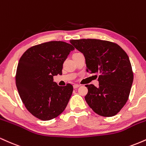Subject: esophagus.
<instances>
[{
    "mask_svg": "<svg viewBox=\"0 0 146 146\" xmlns=\"http://www.w3.org/2000/svg\"><path fill=\"white\" fill-rule=\"evenodd\" d=\"M80 84H74L73 85V88H78V87H80Z\"/></svg>",
    "mask_w": 146,
    "mask_h": 146,
    "instance_id": "obj_1",
    "label": "esophagus"
}]
</instances>
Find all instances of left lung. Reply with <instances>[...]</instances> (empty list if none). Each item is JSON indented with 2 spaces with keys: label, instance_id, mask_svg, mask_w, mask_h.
Segmentation results:
<instances>
[{
  "label": "left lung",
  "instance_id": "1",
  "mask_svg": "<svg viewBox=\"0 0 146 146\" xmlns=\"http://www.w3.org/2000/svg\"><path fill=\"white\" fill-rule=\"evenodd\" d=\"M70 42L84 56L86 71L100 74L99 87L86 85L87 104L99 115L115 116L128 101L133 82L127 53L116 43L106 40L80 39Z\"/></svg>",
  "mask_w": 146,
  "mask_h": 146
}]
</instances>
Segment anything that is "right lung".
<instances>
[{"label":"right lung","mask_w":146,"mask_h":146,"mask_svg":"<svg viewBox=\"0 0 146 146\" xmlns=\"http://www.w3.org/2000/svg\"><path fill=\"white\" fill-rule=\"evenodd\" d=\"M75 48L62 41L35 45L23 53L18 62L16 84L22 102L36 118L48 121L66 108L73 87L60 86L53 76L62 75L64 60Z\"/></svg>","instance_id":"add662e5"}]
</instances>
